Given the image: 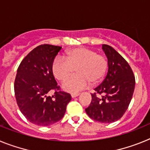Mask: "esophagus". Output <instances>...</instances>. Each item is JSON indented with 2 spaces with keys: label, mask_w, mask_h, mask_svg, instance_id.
I'll list each match as a JSON object with an SVG mask.
<instances>
[{
  "label": "esophagus",
  "mask_w": 150,
  "mask_h": 150,
  "mask_svg": "<svg viewBox=\"0 0 150 150\" xmlns=\"http://www.w3.org/2000/svg\"><path fill=\"white\" fill-rule=\"evenodd\" d=\"M79 93H72L71 94V97L72 98H76V97L79 96Z\"/></svg>",
  "instance_id": "obj_1"
}]
</instances>
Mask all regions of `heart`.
<instances>
[{"mask_svg": "<svg viewBox=\"0 0 150 150\" xmlns=\"http://www.w3.org/2000/svg\"><path fill=\"white\" fill-rule=\"evenodd\" d=\"M108 61L104 55L86 47H79L68 51L65 59L56 56L52 63L54 76L64 81L76 69L77 74L67 79L62 85L65 91L77 92L92 84L98 83L105 76Z\"/></svg>", "mask_w": 150, "mask_h": 150, "instance_id": "b5f03b06", "label": "heart"}]
</instances>
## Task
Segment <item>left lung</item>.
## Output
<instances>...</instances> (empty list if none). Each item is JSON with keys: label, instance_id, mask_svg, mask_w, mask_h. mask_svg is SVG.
<instances>
[{"label": "left lung", "instance_id": "1", "mask_svg": "<svg viewBox=\"0 0 150 150\" xmlns=\"http://www.w3.org/2000/svg\"><path fill=\"white\" fill-rule=\"evenodd\" d=\"M102 49L108 59V72L91 94V102L86 112L95 121L111 123L122 117L128 109L134 91L135 77L128 63L119 52L106 44L102 45Z\"/></svg>", "mask_w": 150, "mask_h": 150}]
</instances>
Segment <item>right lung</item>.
Here are the masks:
<instances>
[{"instance_id":"obj_1","label":"right lung","mask_w":150,"mask_h":150,"mask_svg":"<svg viewBox=\"0 0 150 150\" xmlns=\"http://www.w3.org/2000/svg\"><path fill=\"white\" fill-rule=\"evenodd\" d=\"M61 46L43 44L23 59L17 69L14 91L18 108L30 122L48 126L60 121L71 95L62 91L53 76L52 63ZM54 91V95L48 94Z\"/></svg>"}]
</instances>
